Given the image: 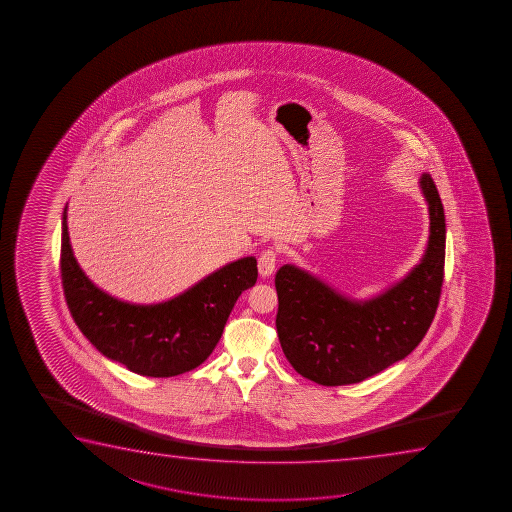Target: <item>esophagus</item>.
Returning <instances> with one entry per match:
<instances>
[{
	"label": "esophagus",
	"mask_w": 512,
	"mask_h": 512,
	"mask_svg": "<svg viewBox=\"0 0 512 512\" xmlns=\"http://www.w3.org/2000/svg\"><path fill=\"white\" fill-rule=\"evenodd\" d=\"M276 255L278 253L274 248H267V250L260 253L259 273L262 278H269L276 271Z\"/></svg>",
	"instance_id": "obj_1"
}]
</instances>
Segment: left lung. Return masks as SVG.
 <instances>
[{"instance_id": "1", "label": "left lung", "mask_w": 512, "mask_h": 512, "mask_svg": "<svg viewBox=\"0 0 512 512\" xmlns=\"http://www.w3.org/2000/svg\"><path fill=\"white\" fill-rule=\"evenodd\" d=\"M430 236L418 266L367 301H353L292 264L276 273V330L295 371L323 386L351 385L406 358L430 329L439 306L446 218L432 176L423 173Z\"/></svg>"}]
</instances>
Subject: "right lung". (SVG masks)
I'll use <instances>...</instances> for the list:
<instances>
[{
	"mask_svg": "<svg viewBox=\"0 0 512 512\" xmlns=\"http://www.w3.org/2000/svg\"><path fill=\"white\" fill-rule=\"evenodd\" d=\"M66 208L61 241L64 297L78 329L94 348L150 378H171L203 364L220 341L239 295L257 281L255 257L220 267L175 299L129 304L96 287L78 266Z\"/></svg>",
	"mask_w": 512,
	"mask_h": 512,
	"instance_id": "right-lung-1",
	"label": "right lung"
}]
</instances>
